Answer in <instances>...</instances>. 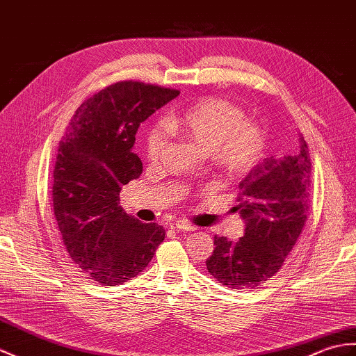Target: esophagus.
<instances>
[{
  "instance_id": "esophagus-1",
  "label": "esophagus",
  "mask_w": 356,
  "mask_h": 356,
  "mask_svg": "<svg viewBox=\"0 0 356 356\" xmlns=\"http://www.w3.org/2000/svg\"><path fill=\"white\" fill-rule=\"evenodd\" d=\"M170 227L172 230H180V232H191V230H195L194 226L188 225V222H184V221H172Z\"/></svg>"
}]
</instances>
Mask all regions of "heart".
Masks as SVG:
<instances>
[{"mask_svg": "<svg viewBox=\"0 0 356 356\" xmlns=\"http://www.w3.org/2000/svg\"><path fill=\"white\" fill-rule=\"evenodd\" d=\"M170 135L180 136L208 152L212 163L227 176L252 171L266 154V131L259 122L244 118L243 109L220 98H204L163 120ZM165 145L162 129L147 138V156L158 161Z\"/></svg>", "mask_w": 356, "mask_h": 356, "instance_id": "b5f03b06", "label": "heart"}]
</instances>
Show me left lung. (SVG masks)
Segmentation results:
<instances>
[{"instance_id":"left-lung-1","label":"left lung","mask_w":356,"mask_h":356,"mask_svg":"<svg viewBox=\"0 0 356 356\" xmlns=\"http://www.w3.org/2000/svg\"><path fill=\"white\" fill-rule=\"evenodd\" d=\"M309 188L311 158L299 135L296 153L266 158L239 181L234 211L245 222L244 236L213 238L216 247L206 259L211 276L232 290H253L275 276L302 234Z\"/></svg>"}]
</instances>
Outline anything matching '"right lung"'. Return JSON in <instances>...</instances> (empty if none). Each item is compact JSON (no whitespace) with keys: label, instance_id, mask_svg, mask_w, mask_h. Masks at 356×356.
I'll list each match as a JSON object with an SVG mask.
<instances>
[{"label":"right lung","instance_id":"1","mask_svg":"<svg viewBox=\"0 0 356 356\" xmlns=\"http://www.w3.org/2000/svg\"><path fill=\"white\" fill-rule=\"evenodd\" d=\"M179 90L120 81L76 111L59 144L53 206L63 244L81 273L102 285H121L152 261L165 230L140 222L120 206V191L140 176L135 135Z\"/></svg>","mask_w":356,"mask_h":356}]
</instances>
